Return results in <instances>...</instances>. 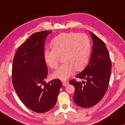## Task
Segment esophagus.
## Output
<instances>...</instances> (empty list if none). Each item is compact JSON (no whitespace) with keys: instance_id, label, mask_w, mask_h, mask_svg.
<instances>
[{"instance_id":"1","label":"esophagus","mask_w":125,"mask_h":125,"mask_svg":"<svg viewBox=\"0 0 125 125\" xmlns=\"http://www.w3.org/2000/svg\"><path fill=\"white\" fill-rule=\"evenodd\" d=\"M62 83L63 84V85L66 87V86H67L69 84V82L67 81H62Z\"/></svg>"}]
</instances>
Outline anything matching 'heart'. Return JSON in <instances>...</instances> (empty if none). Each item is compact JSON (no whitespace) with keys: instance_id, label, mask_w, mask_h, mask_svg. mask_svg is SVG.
I'll return each mask as SVG.
<instances>
[{"instance_id":"obj_1","label":"heart","mask_w":125,"mask_h":125,"mask_svg":"<svg viewBox=\"0 0 125 125\" xmlns=\"http://www.w3.org/2000/svg\"><path fill=\"white\" fill-rule=\"evenodd\" d=\"M52 49H45L43 58L50 68L56 69L59 57L64 63L53 73V77L66 79L74 70L81 71L87 65L91 52V43L85 34L75 32L62 33L55 37L51 42Z\"/></svg>"}]
</instances>
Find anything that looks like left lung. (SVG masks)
<instances>
[{
    "label": "left lung",
    "mask_w": 125,
    "mask_h": 125,
    "mask_svg": "<svg viewBox=\"0 0 125 125\" xmlns=\"http://www.w3.org/2000/svg\"><path fill=\"white\" fill-rule=\"evenodd\" d=\"M90 34L93 41L91 59L86 68L76 76L86 82H78L74 79L70 81L75 87L74 102L83 108L94 106L104 97L108 89L112 68L104 42L92 32H90Z\"/></svg>",
    "instance_id": "8db88e82"
}]
</instances>
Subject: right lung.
I'll return each instance as SVG.
<instances>
[{
    "mask_svg": "<svg viewBox=\"0 0 125 125\" xmlns=\"http://www.w3.org/2000/svg\"><path fill=\"white\" fill-rule=\"evenodd\" d=\"M52 31L33 33L18 48L12 66V83L23 104L37 113L55 106L62 83L53 79L46 83L47 69L43 58L45 40Z\"/></svg>",
    "mask_w": 125,
    "mask_h": 125,
    "instance_id": "1",
    "label": "right lung"
}]
</instances>
